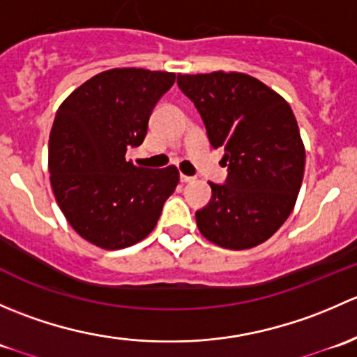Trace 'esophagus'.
<instances>
[{"instance_id": "1", "label": "esophagus", "mask_w": 357, "mask_h": 357, "mask_svg": "<svg viewBox=\"0 0 357 357\" xmlns=\"http://www.w3.org/2000/svg\"><path fill=\"white\" fill-rule=\"evenodd\" d=\"M179 179H181V183H192L193 179V176H186V174H179Z\"/></svg>"}]
</instances>
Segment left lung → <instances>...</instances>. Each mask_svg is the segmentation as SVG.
<instances>
[{
  "mask_svg": "<svg viewBox=\"0 0 357 357\" xmlns=\"http://www.w3.org/2000/svg\"><path fill=\"white\" fill-rule=\"evenodd\" d=\"M178 86L204 121L212 149L225 150V183L195 212L200 233L219 247L243 250L266 242L287 221L305 164L290 105L240 72L181 75Z\"/></svg>",
  "mask_w": 357,
  "mask_h": 357,
  "instance_id": "1",
  "label": "left lung"
}]
</instances>
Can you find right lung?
I'll use <instances>...</instances> for the list:
<instances>
[{
  "label": "right lung",
  "mask_w": 357,
  "mask_h": 357,
  "mask_svg": "<svg viewBox=\"0 0 357 357\" xmlns=\"http://www.w3.org/2000/svg\"><path fill=\"white\" fill-rule=\"evenodd\" d=\"M174 79L172 72L112 68L79 86L56 112L48 149L53 193L72 228L96 247L117 250L150 235L176 190L174 165L126 160Z\"/></svg>",
  "instance_id": "1"
}]
</instances>
